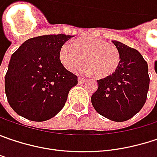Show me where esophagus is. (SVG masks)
Returning a JSON list of instances; mask_svg holds the SVG:
<instances>
[{
  "mask_svg": "<svg viewBox=\"0 0 157 157\" xmlns=\"http://www.w3.org/2000/svg\"><path fill=\"white\" fill-rule=\"evenodd\" d=\"M86 82V79L82 78V77H79L78 78V82L79 83H84Z\"/></svg>",
  "mask_w": 157,
  "mask_h": 157,
  "instance_id": "esophagus-1",
  "label": "esophagus"
}]
</instances>
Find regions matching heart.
<instances>
[{
  "label": "heart",
  "instance_id": "obj_1",
  "mask_svg": "<svg viewBox=\"0 0 157 157\" xmlns=\"http://www.w3.org/2000/svg\"><path fill=\"white\" fill-rule=\"evenodd\" d=\"M61 64L71 72L82 67L86 59L89 74L98 78L113 75L121 63V54L115 45L103 39L84 37L76 40L73 46L64 43L59 49Z\"/></svg>",
  "mask_w": 157,
  "mask_h": 157
}]
</instances>
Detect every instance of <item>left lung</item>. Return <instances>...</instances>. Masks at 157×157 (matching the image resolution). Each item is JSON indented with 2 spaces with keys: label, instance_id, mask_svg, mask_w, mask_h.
Instances as JSON below:
<instances>
[{
  "label": "left lung",
  "instance_id": "left-lung-1",
  "mask_svg": "<svg viewBox=\"0 0 157 157\" xmlns=\"http://www.w3.org/2000/svg\"><path fill=\"white\" fill-rule=\"evenodd\" d=\"M112 42L120 51V66L113 75L98 80V88L91 96V103L99 115L124 122L146 103L150 81L148 67L137 50L118 41Z\"/></svg>",
  "mask_w": 157,
  "mask_h": 157
}]
</instances>
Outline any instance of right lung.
<instances>
[{"label":"right lung","mask_w":157,"mask_h":157,"mask_svg":"<svg viewBox=\"0 0 157 157\" xmlns=\"http://www.w3.org/2000/svg\"><path fill=\"white\" fill-rule=\"evenodd\" d=\"M71 35L49 34L26 40L12 54L5 75V93L17 115L47 121L64 107L77 76L66 69L59 57Z\"/></svg>","instance_id":"obj_1"}]
</instances>
